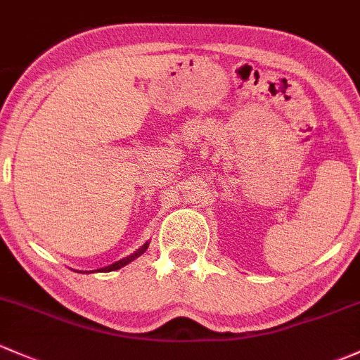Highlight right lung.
Wrapping results in <instances>:
<instances>
[{
	"label": "right lung",
	"mask_w": 360,
	"mask_h": 360,
	"mask_svg": "<svg viewBox=\"0 0 360 360\" xmlns=\"http://www.w3.org/2000/svg\"><path fill=\"white\" fill-rule=\"evenodd\" d=\"M148 247H149V242H146L144 245H142L141 249H137V250H135L134 254H130V256H127V257L120 259V261L113 262V264H110V266H106V268H101V269H98V271H101V273H108V271H117V269L123 268V266H127V264H129V262H132L134 259H137L139 256H141V254H144V252H146V249H148Z\"/></svg>",
	"instance_id": "add662e5"
}]
</instances>
